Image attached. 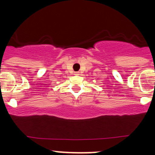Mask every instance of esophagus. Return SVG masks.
<instances>
[{
  "label": "esophagus",
  "mask_w": 155,
  "mask_h": 155,
  "mask_svg": "<svg viewBox=\"0 0 155 155\" xmlns=\"http://www.w3.org/2000/svg\"><path fill=\"white\" fill-rule=\"evenodd\" d=\"M74 74L78 75V74H79V72H78V71H76V72H74Z\"/></svg>",
  "instance_id": "obj_1"
}]
</instances>
